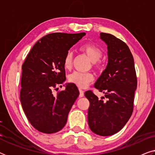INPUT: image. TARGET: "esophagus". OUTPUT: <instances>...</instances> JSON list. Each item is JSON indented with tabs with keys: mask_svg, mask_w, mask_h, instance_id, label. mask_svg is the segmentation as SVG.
<instances>
[{
	"mask_svg": "<svg viewBox=\"0 0 155 155\" xmlns=\"http://www.w3.org/2000/svg\"><path fill=\"white\" fill-rule=\"evenodd\" d=\"M79 91H80V95H79V97H84V91L82 90H81V89H79Z\"/></svg>",
	"mask_w": 155,
	"mask_h": 155,
	"instance_id": "1",
	"label": "esophagus"
}]
</instances>
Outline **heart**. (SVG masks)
Wrapping results in <instances>:
<instances>
[{"label": "heart", "mask_w": 155, "mask_h": 155, "mask_svg": "<svg viewBox=\"0 0 155 155\" xmlns=\"http://www.w3.org/2000/svg\"><path fill=\"white\" fill-rule=\"evenodd\" d=\"M80 51L83 52L91 61H92L93 66L95 68H99L100 66L99 58L101 57L102 52L101 49L92 44H85L80 47ZM73 62V54L68 52L63 59V66L65 69L69 70L72 66ZM94 77L90 73H81L74 72L68 76V81L72 84H75L79 88H85L90 82L93 81Z\"/></svg>", "instance_id": "obj_1"}]
</instances>
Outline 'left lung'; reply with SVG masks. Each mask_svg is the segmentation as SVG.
<instances>
[{"label": "left lung", "mask_w": 155, "mask_h": 155, "mask_svg": "<svg viewBox=\"0 0 155 155\" xmlns=\"http://www.w3.org/2000/svg\"><path fill=\"white\" fill-rule=\"evenodd\" d=\"M107 45L108 63L94 84L107 98L99 99L91 90L84 95L90 101L88 124L90 130L101 136L112 135L121 130L133 111L137 77L134 59L128 46L115 36L100 33Z\"/></svg>", "instance_id": "1"}]
</instances>
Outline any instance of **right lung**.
Returning a JSON list of instances; mask_svg holds the SVG:
<instances>
[{
  "mask_svg": "<svg viewBox=\"0 0 155 155\" xmlns=\"http://www.w3.org/2000/svg\"><path fill=\"white\" fill-rule=\"evenodd\" d=\"M85 33H51L39 40L27 56L22 66L20 101L27 119L39 132L61 130L79 90L75 84L54 94L53 90L65 81L63 59L70 48Z\"/></svg>",
  "mask_w": 155,
  "mask_h": 155,
  "instance_id": "right-lung-1",
  "label": "right lung"
}]
</instances>
